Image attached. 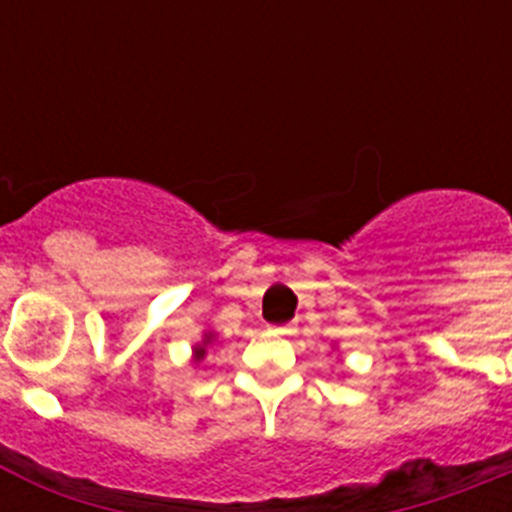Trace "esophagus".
Instances as JSON below:
<instances>
[{
	"label": "esophagus",
	"mask_w": 512,
	"mask_h": 512,
	"mask_svg": "<svg viewBox=\"0 0 512 512\" xmlns=\"http://www.w3.org/2000/svg\"><path fill=\"white\" fill-rule=\"evenodd\" d=\"M271 336H289L295 333V323H282V325H269Z\"/></svg>",
	"instance_id": "esophagus-1"
}]
</instances>
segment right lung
<instances>
[{"mask_svg":"<svg viewBox=\"0 0 512 512\" xmlns=\"http://www.w3.org/2000/svg\"><path fill=\"white\" fill-rule=\"evenodd\" d=\"M215 341H217L215 330H205V333H202V341L192 346V364H202L207 351H210V346H215Z\"/></svg>","mask_w":512,"mask_h":512,"instance_id":"right-lung-1","label":"right lung"}]
</instances>
